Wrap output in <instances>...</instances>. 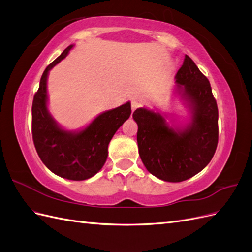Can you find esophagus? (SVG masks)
Returning <instances> with one entry per match:
<instances>
[{
    "label": "esophagus",
    "instance_id": "esophagus-1",
    "mask_svg": "<svg viewBox=\"0 0 252 252\" xmlns=\"http://www.w3.org/2000/svg\"><path fill=\"white\" fill-rule=\"evenodd\" d=\"M140 106V103L138 101H136V100H133L132 103H131V107H132V112H134L135 110H137L138 107Z\"/></svg>",
    "mask_w": 252,
    "mask_h": 252
}]
</instances>
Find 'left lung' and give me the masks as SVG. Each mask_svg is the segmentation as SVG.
<instances>
[{
    "label": "left lung",
    "instance_id": "left-lung-1",
    "mask_svg": "<svg viewBox=\"0 0 252 252\" xmlns=\"http://www.w3.org/2000/svg\"><path fill=\"white\" fill-rule=\"evenodd\" d=\"M175 79L178 94L191 111L190 124L173 128L160 113L146 107L133 113L143 164L151 174L170 183L186 181L202 171L219 141V110L209 80L187 55Z\"/></svg>",
    "mask_w": 252,
    "mask_h": 252
}]
</instances>
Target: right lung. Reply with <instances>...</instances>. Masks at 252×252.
<instances>
[{"instance_id":"add662e5","label":"right lung","mask_w":252,"mask_h":252,"mask_svg":"<svg viewBox=\"0 0 252 252\" xmlns=\"http://www.w3.org/2000/svg\"><path fill=\"white\" fill-rule=\"evenodd\" d=\"M73 46L64 49L41 77L32 101V133L39 157L53 173L70 181H84L103 167L111 139L130 117L131 103L103 112L81 131H66L57 124L47 109V76Z\"/></svg>"}]
</instances>
